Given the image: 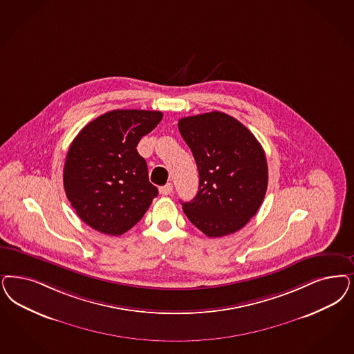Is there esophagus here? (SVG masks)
I'll return each mask as SVG.
<instances>
[{
  "mask_svg": "<svg viewBox=\"0 0 354 354\" xmlns=\"http://www.w3.org/2000/svg\"><path fill=\"white\" fill-rule=\"evenodd\" d=\"M159 192H160V195H170L171 192H172V184L167 183L166 185L160 187V188H159Z\"/></svg>",
  "mask_w": 354,
  "mask_h": 354,
  "instance_id": "34e87169",
  "label": "esophagus"
}]
</instances>
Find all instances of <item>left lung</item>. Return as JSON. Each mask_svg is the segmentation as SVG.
Listing matches in <instances>:
<instances>
[{"mask_svg": "<svg viewBox=\"0 0 354 354\" xmlns=\"http://www.w3.org/2000/svg\"><path fill=\"white\" fill-rule=\"evenodd\" d=\"M178 127L200 178L195 198L182 203L185 216L209 238L241 230L267 192L263 147L242 122L220 111L183 118Z\"/></svg>", "mask_w": 354, "mask_h": 354, "instance_id": "1", "label": "left lung"}]
</instances>
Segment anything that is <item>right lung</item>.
I'll list each match as a JSON object with an SVG mask.
<instances>
[{"label": "right lung", "mask_w": 354, "mask_h": 354, "mask_svg": "<svg viewBox=\"0 0 354 354\" xmlns=\"http://www.w3.org/2000/svg\"><path fill=\"white\" fill-rule=\"evenodd\" d=\"M162 116L159 111H110L74 138L64 165V188L78 217L94 230L122 235L158 196L136 147Z\"/></svg>", "instance_id": "add662e5"}]
</instances>
